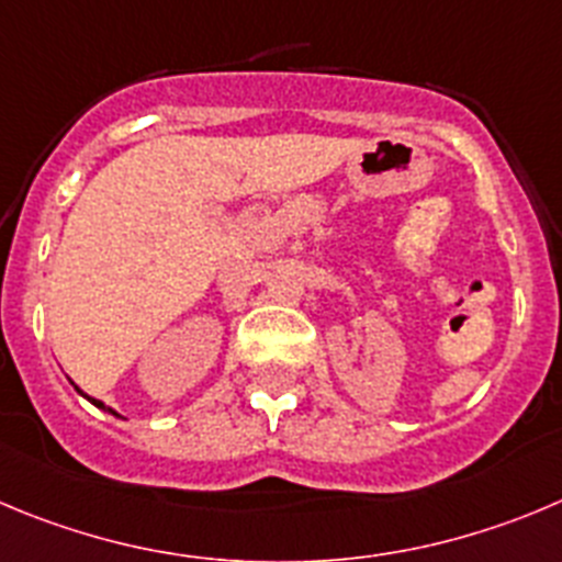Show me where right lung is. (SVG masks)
I'll return each mask as SVG.
<instances>
[{"instance_id": "add662e5", "label": "right lung", "mask_w": 562, "mask_h": 562, "mask_svg": "<svg viewBox=\"0 0 562 562\" xmlns=\"http://www.w3.org/2000/svg\"><path fill=\"white\" fill-rule=\"evenodd\" d=\"M88 400H91V396H88ZM91 402H93V405H97V407H102V411H108V407H104L99 400H91ZM110 413H113V411H110Z\"/></svg>"}]
</instances>
